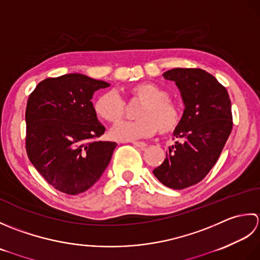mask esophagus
I'll use <instances>...</instances> for the list:
<instances>
[{
  "label": "esophagus",
  "instance_id": "esophagus-1",
  "mask_svg": "<svg viewBox=\"0 0 260 260\" xmlns=\"http://www.w3.org/2000/svg\"><path fill=\"white\" fill-rule=\"evenodd\" d=\"M131 144L138 148H140V149H145V148L147 147L146 142H142V141H131Z\"/></svg>",
  "mask_w": 260,
  "mask_h": 260
}]
</instances>
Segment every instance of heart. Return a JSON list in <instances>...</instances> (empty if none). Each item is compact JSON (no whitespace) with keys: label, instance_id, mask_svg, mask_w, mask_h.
Instances as JSON below:
<instances>
[{"label":"heart","instance_id":"heart-1","mask_svg":"<svg viewBox=\"0 0 260 260\" xmlns=\"http://www.w3.org/2000/svg\"><path fill=\"white\" fill-rule=\"evenodd\" d=\"M129 93L142 101L136 114L138 120L115 125L110 131L113 139L131 141L151 137L158 131L167 135L177 128L181 111L160 86L151 82H141L131 86ZM94 111L100 119L109 123H118L123 116L124 102L115 92H105L95 101Z\"/></svg>","mask_w":260,"mask_h":260}]
</instances>
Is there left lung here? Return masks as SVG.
Listing matches in <instances>:
<instances>
[{"instance_id":"obj_1","label":"left lung","mask_w":260,"mask_h":260,"mask_svg":"<svg viewBox=\"0 0 260 260\" xmlns=\"http://www.w3.org/2000/svg\"><path fill=\"white\" fill-rule=\"evenodd\" d=\"M162 76L176 84L184 111L173 134L178 141L152 173L165 186L183 189L202 181L219 159L232 130L231 102L225 87L200 68H173Z\"/></svg>"}]
</instances>
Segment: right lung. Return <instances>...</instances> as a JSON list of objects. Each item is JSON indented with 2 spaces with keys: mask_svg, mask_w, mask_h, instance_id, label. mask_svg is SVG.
Masks as SVG:
<instances>
[{
  "mask_svg": "<svg viewBox=\"0 0 260 260\" xmlns=\"http://www.w3.org/2000/svg\"><path fill=\"white\" fill-rule=\"evenodd\" d=\"M110 84L78 73L40 82L26 103L28 157L47 182L76 195L102 176L116 142L98 141L105 131L92 98Z\"/></svg>",
  "mask_w": 260,
  "mask_h": 260,
  "instance_id": "1",
  "label": "right lung"
}]
</instances>
